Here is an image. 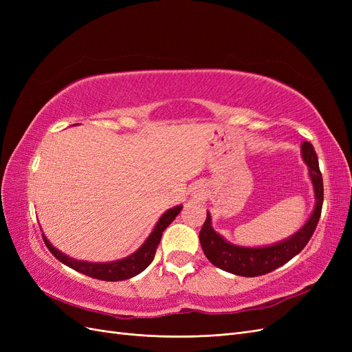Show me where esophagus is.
<instances>
[{"mask_svg":"<svg viewBox=\"0 0 352 352\" xmlns=\"http://www.w3.org/2000/svg\"><path fill=\"white\" fill-rule=\"evenodd\" d=\"M201 194H202V189L195 188V190H194V195H195V197H201Z\"/></svg>","mask_w":352,"mask_h":352,"instance_id":"esophagus-1","label":"esophagus"}]
</instances>
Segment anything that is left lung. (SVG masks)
Returning <instances> with one entry per match:
<instances>
[{
	"mask_svg": "<svg viewBox=\"0 0 352 352\" xmlns=\"http://www.w3.org/2000/svg\"><path fill=\"white\" fill-rule=\"evenodd\" d=\"M301 155L308 167V175H310L314 189L316 204L311 216L289 238L272 245H264V247H242V245L226 241L212 229L211 216L207 211V219L199 232V242L211 264L232 274L254 278V276H261L276 270L304 250L313 236L322 214L323 179L320 168H318L317 154L310 142L301 144Z\"/></svg>",
	"mask_w": 352,
	"mask_h": 352,
	"instance_id": "left-lung-1",
	"label": "left lung"
}]
</instances>
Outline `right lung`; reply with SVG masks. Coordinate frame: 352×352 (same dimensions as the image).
Returning <instances> with one entry per match:
<instances>
[{"instance_id": "obj_1", "label": "right lung", "mask_w": 352, "mask_h": 352, "mask_svg": "<svg viewBox=\"0 0 352 352\" xmlns=\"http://www.w3.org/2000/svg\"><path fill=\"white\" fill-rule=\"evenodd\" d=\"M182 206H176L173 208H168L166 212H163V216L158 219L155 223V226L153 232L150 233V236L145 239V242L138 248L135 252H132L127 257L122 260H116V261H109V263H91V261H83V260H76L73 257H69L65 252L58 251L54 245H52L47 236L42 233L44 236L45 245L51 254L54 255L57 260H60L63 264H66L67 267L76 270L82 274H87L89 278L94 279H100V280H107V282H117V280H126L131 279L133 276L140 274L144 272L148 265L151 264L155 255V250L160 243V239H162V235L164 229L175 220V217L179 214L180 210H182Z\"/></svg>"}]
</instances>
